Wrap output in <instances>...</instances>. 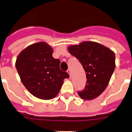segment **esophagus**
<instances>
[{
  "instance_id": "obj_1",
  "label": "esophagus",
  "mask_w": 132,
  "mask_h": 132,
  "mask_svg": "<svg viewBox=\"0 0 132 132\" xmlns=\"http://www.w3.org/2000/svg\"><path fill=\"white\" fill-rule=\"evenodd\" d=\"M67 73H68L69 74V76H71V70H70V69H68V70H67Z\"/></svg>"
}]
</instances>
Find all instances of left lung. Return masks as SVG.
Wrapping results in <instances>:
<instances>
[{
  "mask_svg": "<svg viewBox=\"0 0 132 132\" xmlns=\"http://www.w3.org/2000/svg\"><path fill=\"white\" fill-rule=\"evenodd\" d=\"M69 53L80 61L86 73V86L78 95L91 100L102 94L109 84L115 69L113 51L95 42H83L68 47Z\"/></svg>",
  "mask_w": 132,
  "mask_h": 132,
  "instance_id": "1",
  "label": "left lung"
}]
</instances>
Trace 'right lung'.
Here are the masks:
<instances>
[{
    "label": "right lung",
    "instance_id": "1",
    "mask_svg": "<svg viewBox=\"0 0 132 132\" xmlns=\"http://www.w3.org/2000/svg\"><path fill=\"white\" fill-rule=\"evenodd\" d=\"M53 49L44 42L27 46L17 57L15 67L22 83L35 97L54 98L59 93L66 72L60 69V61L52 56Z\"/></svg>",
    "mask_w": 132,
    "mask_h": 132
}]
</instances>
